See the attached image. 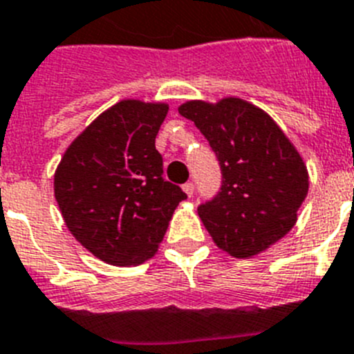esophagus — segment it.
I'll use <instances>...</instances> for the list:
<instances>
[{
    "label": "esophagus",
    "instance_id": "1",
    "mask_svg": "<svg viewBox=\"0 0 354 354\" xmlns=\"http://www.w3.org/2000/svg\"><path fill=\"white\" fill-rule=\"evenodd\" d=\"M183 189H184V193H186L187 196H192L193 192H195V184H193V183H186L183 186Z\"/></svg>",
    "mask_w": 354,
    "mask_h": 354
}]
</instances>
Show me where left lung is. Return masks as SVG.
Returning a JSON list of instances; mask_svg holds the SVG:
<instances>
[{
  "instance_id": "left-lung-1",
  "label": "left lung",
  "mask_w": 354,
  "mask_h": 354,
  "mask_svg": "<svg viewBox=\"0 0 354 354\" xmlns=\"http://www.w3.org/2000/svg\"><path fill=\"white\" fill-rule=\"evenodd\" d=\"M220 161L221 192L198 207L216 246L236 259L266 252L289 234L308 193V170L289 138L264 109L239 97L186 101Z\"/></svg>"
}]
</instances>
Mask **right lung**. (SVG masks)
Returning <instances> with one entry per match:
<instances>
[{
	"mask_svg": "<svg viewBox=\"0 0 354 354\" xmlns=\"http://www.w3.org/2000/svg\"><path fill=\"white\" fill-rule=\"evenodd\" d=\"M167 102L124 99L67 147L55 171V198L68 232L111 266L152 259L186 193L162 179L156 136Z\"/></svg>",
	"mask_w": 354,
	"mask_h": 354,
	"instance_id": "obj_1",
	"label": "right lung"
}]
</instances>
